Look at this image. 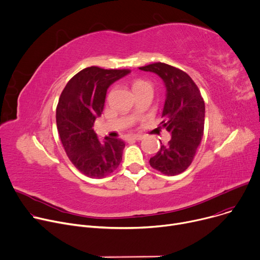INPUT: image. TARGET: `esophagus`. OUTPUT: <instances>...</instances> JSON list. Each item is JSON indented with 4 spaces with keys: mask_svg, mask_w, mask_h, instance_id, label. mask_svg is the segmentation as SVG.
I'll list each match as a JSON object with an SVG mask.
<instances>
[{
    "mask_svg": "<svg viewBox=\"0 0 260 260\" xmlns=\"http://www.w3.org/2000/svg\"><path fill=\"white\" fill-rule=\"evenodd\" d=\"M131 138H132L133 140H142L143 139V136H141V135H133Z\"/></svg>",
    "mask_w": 260,
    "mask_h": 260,
    "instance_id": "34e87169",
    "label": "esophagus"
}]
</instances>
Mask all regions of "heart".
I'll return each instance as SVG.
<instances>
[{
  "mask_svg": "<svg viewBox=\"0 0 260 260\" xmlns=\"http://www.w3.org/2000/svg\"><path fill=\"white\" fill-rule=\"evenodd\" d=\"M142 82H145V81H143V80H137V81H135V82H134V85H136V84H139V83H142Z\"/></svg>",
  "mask_w": 260,
  "mask_h": 260,
  "instance_id": "heart-1",
  "label": "heart"
}]
</instances>
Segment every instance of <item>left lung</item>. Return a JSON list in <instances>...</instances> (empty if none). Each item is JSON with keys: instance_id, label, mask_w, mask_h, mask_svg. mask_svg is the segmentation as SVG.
<instances>
[{"instance_id": "8db88e82", "label": "left lung", "mask_w": 260, "mask_h": 260, "mask_svg": "<svg viewBox=\"0 0 260 260\" xmlns=\"http://www.w3.org/2000/svg\"><path fill=\"white\" fill-rule=\"evenodd\" d=\"M162 78L166 99L162 112L161 128L171 139L161 141V148L149 160L152 168L167 176H177L191 164L204 135L205 102L198 85L187 73L164 62H154L139 68Z\"/></svg>"}]
</instances>
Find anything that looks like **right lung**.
<instances>
[{"label": "right lung", "instance_id": "add662e5", "mask_svg": "<svg viewBox=\"0 0 260 260\" xmlns=\"http://www.w3.org/2000/svg\"><path fill=\"white\" fill-rule=\"evenodd\" d=\"M131 73L127 69L85 68L66 84L56 108L60 141L74 166L89 178L101 179L117 169L125 146L117 138L98 139L93 129L105 108L109 86Z\"/></svg>", "mask_w": 260, "mask_h": 260}]
</instances>
